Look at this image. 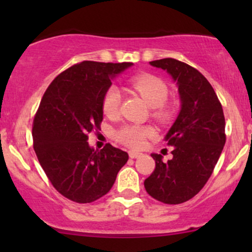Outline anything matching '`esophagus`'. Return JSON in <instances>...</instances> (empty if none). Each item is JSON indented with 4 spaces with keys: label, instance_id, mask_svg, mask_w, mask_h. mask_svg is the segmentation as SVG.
Returning <instances> with one entry per match:
<instances>
[{
    "label": "esophagus",
    "instance_id": "34e87169",
    "mask_svg": "<svg viewBox=\"0 0 252 252\" xmlns=\"http://www.w3.org/2000/svg\"><path fill=\"white\" fill-rule=\"evenodd\" d=\"M129 156L131 158H141V156H143V154L138 152H129Z\"/></svg>",
    "mask_w": 252,
    "mask_h": 252
}]
</instances>
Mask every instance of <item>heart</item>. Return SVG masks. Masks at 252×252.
<instances>
[{
	"label": "heart",
	"mask_w": 252,
	"mask_h": 252,
	"mask_svg": "<svg viewBox=\"0 0 252 252\" xmlns=\"http://www.w3.org/2000/svg\"><path fill=\"white\" fill-rule=\"evenodd\" d=\"M132 89L153 108V116L160 122H168L174 114V109L164 104L168 96V88L160 78L152 74H140L130 80ZM121 104V91L117 86H110L103 97V111L106 116H116ZM152 129L148 126H126L117 132V138L121 142L131 148L143 147L147 136L152 135Z\"/></svg>",
	"instance_id": "heart-1"
}]
</instances>
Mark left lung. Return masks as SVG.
I'll return each instance as SVG.
<instances>
[{
  "instance_id": "left-lung-1",
  "label": "left lung",
  "mask_w": 252,
  "mask_h": 252,
  "mask_svg": "<svg viewBox=\"0 0 252 252\" xmlns=\"http://www.w3.org/2000/svg\"><path fill=\"white\" fill-rule=\"evenodd\" d=\"M166 71L178 86L180 111L164 141L173 146V158L153 153L155 170L144 180L148 194L164 204L189 200L205 186L225 144L221 104L209 80L198 70L179 60L150 62Z\"/></svg>"
}]
</instances>
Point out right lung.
I'll return each mask as SVG.
<instances>
[{"label": "right lung", "instance_id": "obj_1", "mask_svg": "<svg viewBox=\"0 0 252 252\" xmlns=\"http://www.w3.org/2000/svg\"><path fill=\"white\" fill-rule=\"evenodd\" d=\"M132 65L83 62L60 73L43 94L34 118V150L54 189L72 201L105 195L128 161V153L110 143L94 149L88 135L99 129L112 80Z\"/></svg>", "mask_w": 252, "mask_h": 252}]
</instances>
